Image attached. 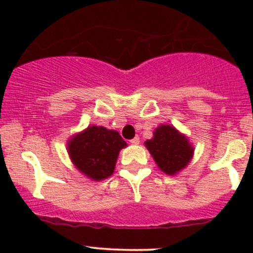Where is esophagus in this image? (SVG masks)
I'll list each match as a JSON object with an SVG mask.
<instances>
[{"instance_id":"34e87169","label":"esophagus","mask_w":253,"mask_h":253,"mask_svg":"<svg viewBox=\"0 0 253 253\" xmlns=\"http://www.w3.org/2000/svg\"><path fill=\"white\" fill-rule=\"evenodd\" d=\"M132 143V144H138L139 143V137H134L133 139H131V141H129Z\"/></svg>"}]
</instances>
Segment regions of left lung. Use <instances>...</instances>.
Masks as SVG:
<instances>
[{
    "label": "left lung",
    "mask_w": 253,
    "mask_h": 253,
    "mask_svg": "<svg viewBox=\"0 0 253 253\" xmlns=\"http://www.w3.org/2000/svg\"><path fill=\"white\" fill-rule=\"evenodd\" d=\"M145 147L160 170L169 175H174L183 169L193 154V148L186 137L169 125L158 127L153 138L145 142Z\"/></svg>",
    "instance_id": "8db88e82"
}]
</instances>
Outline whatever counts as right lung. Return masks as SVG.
I'll return each instance as SVG.
<instances>
[{"instance_id": "1", "label": "right lung", "mask_w": 253, "mask_h": 253, "mask_svg": "<svg viewBox=\"0 0 253 253\" xmlns=\"http://www.w3.org/2000/svg\"><path fill=\"white\" fill-rule=\"evenodd\" d=\"M126 145L119 132L91 126L71 139L68 153L79 171L103 180L112 175L119 152Z\"/></svg>"}]
</instances>
